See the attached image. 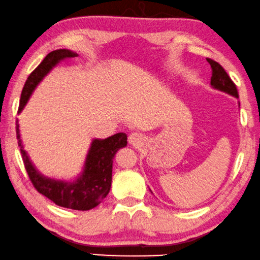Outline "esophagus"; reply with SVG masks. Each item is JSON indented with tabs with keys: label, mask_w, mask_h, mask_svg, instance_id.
Masks as SVG:
<instances>
[{
	"label": "esophagus",
	"mask_w": 260,
	"mask_h": 260,
	"mask_svg": "<svg viewBox=\"0 0 260 260\" xmlns=\"http://www.w3.org/2000/svg\"><path fill=\"white\" fill-rule=\"evenodd\" d=\"M128 141L129 144L133 146H140L142 144V141H144V138H142V134L138 133V132H133V133L129 134Z\"/></svg>",
	"instance_id": "1"
}]
</instances>
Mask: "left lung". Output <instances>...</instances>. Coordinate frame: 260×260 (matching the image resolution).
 I'll list each match as a JSON object with an SVG mask.
<instances>
[{"mask_svg":"<svg viewBox=\"0 0 260 260\" xmlns=\"http://www.w3.org/2000/svg\"><path fill=\"white\" fill-rule=\"evenodd\" d=\"M208 63L211 64L212 68V76H211V85L219 90L231 94L233 96L238 98V89H237L236 83L232 81L228 73L217 61L207 58Z\"/></svg>","mask_w":260,"mask_h":260,"instance_id":"left-lung-1","label":"left lung"}]
</instances>
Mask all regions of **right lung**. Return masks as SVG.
<instances>
[{
    "label": "right lung",
    "mask_w": 260,
    "mask_h": 260,
    "mask_svg": "<svg viewBox=\"0 0 260 260\" xmlns=\"http://www.w3.org/2000/svg\"><path fill=\"white\" fill-rule=\"evenodd\" d=\"M74 56H76V54L71 50L57 49L43 58L41 63L30 73L24 83L21 93L19 112L23 109L32 90L43 79V76L58 62ZM17 122L19 121L16 120L17 144L24 168L36 191L52 200L57 206L79 211L92 210L106 198L112 185L113 158L119 148L127 145V135L125 133L114 134L105 140H93L82 175L74 182H66L45 178L35 170L22 146Z\"/></svg>",
    "instance_id": "right-lung-1"
}]
</instances>
